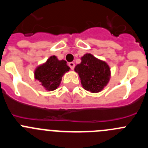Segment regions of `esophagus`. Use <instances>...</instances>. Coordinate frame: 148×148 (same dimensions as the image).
Returning <instances> with one entry per match:
<instances>
[{"label":"esophagus","mask_w":148,"mask_h":148,"mask_svg":"<svg viewBox=\"0 0 148 148\" xmlns=\"http://www.w3.org/2000/svg\"><path fill=\"white\" fill-rule=\"evenodd\" d=\"M68 65L71 70H73L74 67H75V63H74V62H70V63L68 64Z\"/></svg>","instance_id":"1"}]
</instances>
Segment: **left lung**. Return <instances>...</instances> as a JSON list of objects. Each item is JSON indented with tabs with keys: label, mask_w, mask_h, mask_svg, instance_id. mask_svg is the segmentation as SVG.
I'll use <instances>...</instances> for the list:
<instances>
[{
	"label": "left lung",
	"mask_w": 148,
	"mask_h": 148,
	"mask_svg": "<svg viewBox=\"0 0 148 148\" xmlns=\"http://www.w3.org/2000/svg\"><path fill=\"white\" fill-rule=\"evenodd\" d=\"M81 62L75 67L84 89L97 93L103 89L110 80L111 70L108 64L97 59L91 53L81 57Z\"/></svg>",
	"instance_id": "obj_1"
}]
</instances>
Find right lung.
<instances>
[{"mask_svg":"<svg viewBox=\"0 0 148 148\" xmlns=\"http://www.w3.org/2000/svg\"><path fill=\"white\" fill-rule=\"evenodd\" d=\"M70 70L64 60H59L56 56H51L42 64L34 70V78L41 83L47 91H53L59 87L62 77Z\"/></svg>","mask_w":148,"mask_h":148,"instance_id":"1","label":"right lung"}]
</instances>
